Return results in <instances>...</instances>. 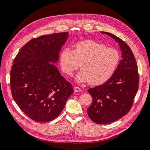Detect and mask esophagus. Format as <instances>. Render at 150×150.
Listing matches in <instances>:
<instances>
[{"label": "esophagus", "mask_w": 150, "mask_h": 150, "mask_svg": "<svg viewBox=\"0 0 150 150\" xmlns=\"http://www.w3.org/2000/svg\"><path fill=\"white\" fill-rule=\"evenodd\" d=\"M74 92H76V93L80 92L81 91V88L79 87H78V86H76V87L74 88Z\"/></svg>", "instance_id": "34e87169"}]
</instances>
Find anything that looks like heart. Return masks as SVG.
<instances>
[{
  "instance_id": "b5f03b06",
  "label": "heart",
  "mask_w": 150,
  "mask_h": 150,
  "mask_svg": "<svg viewBox=\"0 0 150 150\" xmlns=\"http://www.w3.org/2000/svg\"><path fill=\"white\" fill-rule=\"evenodd\" d=\"M120 61V54L117 50L91 40L78 42L74 50L69 47L63 49L59 57L61 70L64 74L72 76L81 66L82 70L76 75V81L89 82L93 85L102 84L110 79Z\"/></svg>"
}]
</instances>
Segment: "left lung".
<instances>
[{
  "label": "left lung",
  "instance_id": "8db88e82",
  "mask_svg": "<svg viewBox=\"0 0 150 150\" xmlns=\"http://www.w3.org/2000/svg\"><path fill=\"white\" fill-rule=\"evenodd\" d=\"M101 33L114 39L122 52V59L111 78L88 89L93 103L88 115L95 123L106 125L118 120L129 111L138 89L139 75L137 61L128 45L114 34Z\"/></svg>",
  "mask_w": 150,
  "mask_h": 150
}]
</instances>
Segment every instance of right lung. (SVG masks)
Returning <instances> with one entry per match:
<instances>
[{"label":"right lung","mask_w":150,"mask_h":150,"mask_svg":"<svg viewBox=\"0 0 150 150\" xmlns=\"http://www.w3.org/2000/svg\"><path fill=\"white\" fill-rule=\"evenodd\" d=\"M68 35V33H60L31 39L13 61L10 76L12 97L21 110L35 121L56 118L73 93L72 84L53 64L58 61Z\"/></svg>","instance_id":"add662e5"}]
</instances>
